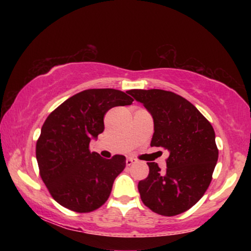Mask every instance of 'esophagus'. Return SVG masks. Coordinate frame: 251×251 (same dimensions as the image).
Wrapping results in <instances>:
<instances>
[{"instance_id":"34e87169","label":"esophagus","mask_w":251,"mask_h":251,"mask_svg":"<svg viewBox=\"0 0 251 251\" xmlns=\"http://www.w3.org/2000/svg\"><path fill=\"white\" fill-rule=\"evenodd\" d=\"M133 163H135V160H133L132 159V157H128V159H126V166H128V167H130V166H132V164Z\"/></svg>"}]
</instances>
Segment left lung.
<instances>
[{
  "label": "left lung",
  "instance_id": "obj_1",
  "mask_svg": "<svg viewBox=\"0 0 251 251\" xmlns=\"http://www.w3.org/2000/svg\"><path fill=\"white\" fill-rule=\"evenodd\" d=\"M153 116L151 146L169 151L166 173L147 162L150 174L138 183L143 203L162 216H176L203 197L218 160L215 131L193 104L161 89L128 91Z\"/></svg>",
  "mask_w": 251,
  "mask_h": 251
}]
</instances>
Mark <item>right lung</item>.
Segmentation results:
<instances>
[{"mask_svg":"<svg viewBox=\"0 0 251 251\" xmlns=\"http://www.w3.org/2000/svg\"><path fill=\"white\" fill-rule=\"evenodd\" d=\"M133 99L115 89H88L72 96L44 121L36 142L40 176L54 200L75 212L100 208L115 178L126 168V156L106 160L90 152L89 144L104 131V116Z\"/></svg>","mask_w":251,"mask_h":251,"instance_id":"add662e5","label":"right lung"}]
</instances>
